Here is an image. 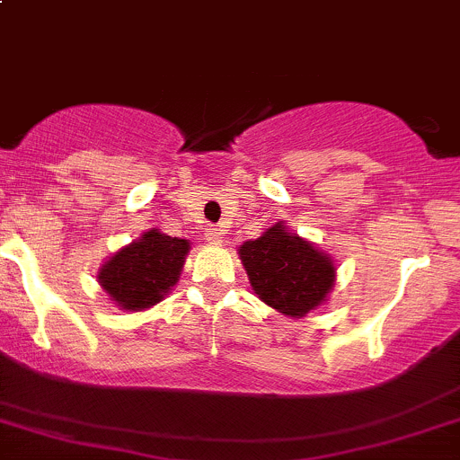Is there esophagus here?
<instances>
[{
	"mask_svg": "<svg viewBox=\"0 0 460 460\" xmlns=\"http://www.w3.org/2000/svg\"><path fill=\"white\" fill-rule=\"evenodd\" d=\"M222 234H225V231H222L220 226H209L205 234V238H207V242H214V244H218V242L222 240Z\"/></svg>",
	"mask_w": 460,
	"mask_h": 460,
	"instance_id": "obj_1",
	"label": "esophagus"
}]
</instances>
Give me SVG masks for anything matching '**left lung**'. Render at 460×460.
Returning a JSON list of instances; mask_svg holds the SVG:
<instances>
[{
    "label": "left lung",
    "instance_id": "8db88e82",
    "mask_svg": "<svg viewBox=\"0 0 460 460\" xmlns=\"http://www.w3.org/2000/svg\"><path fill=\"white\" fill-rule=\"evenodd\" d=\"M240 260L255 295L281 314L304 316L334 286L336 269L327 255L299 235H290L281 222L240 246Z\"/></svg>",
    "mask_w": 460,
    "mask_h": 460
}]
</instances>
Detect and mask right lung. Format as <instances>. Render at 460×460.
Wrapping results in <instances>:
<instances>
[{"mask_svg": "<svg viewBox=\"0 0 460 460\" xmlns=\"http://www.w3.org/2000/svg\"><path fill=\"white\" fill-rule=\"evenodd\" d=\"M188 251V240L153 229L111 257L98 275L100 286L122 310H144L159 304L179 281Z\"/></svg>", "mask_w": 460, "mask_h": 460, "instance_id": "add662e5", "label": "right lung"}]
</instances>
